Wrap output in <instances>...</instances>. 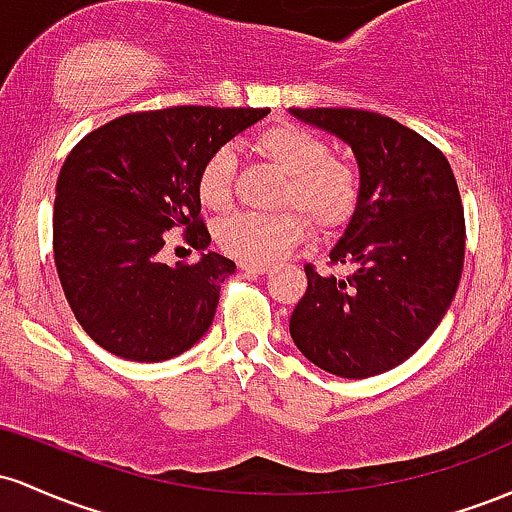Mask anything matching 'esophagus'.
Here are the masks:
<instances>
[{"mask_svg": "<svg viewBox=\"0 0 512 512\" xmlns=\"http://www.w3.org/2000/svg\"><path fill=\"white\" fill-rule=\"evenodd\" d=\"M241 271L251 273V275H266L271 271V266H266V263H249V261H241Z\"/></svg>", "mask_w": 512, "mask_h": 512, "instance_id": "1", "label": "esophagus"}]
</instances>
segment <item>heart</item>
<instances>
[{
	"label": "heart",
	"mask_w": 512,
	"mask_h": 512,
	"mask_svg": "<svg viewBox=\"0 0 512 512\" xmlns=\"http://www.w3.org/2000/svg\"><path fill=\"white\" fill-rule=\"evenodd\" d=\"M258 154L287 176L280 203L302 210L317 229H333L348 220L358 198V174L353 166L331 157V149L314 132L300 125H273L254 137ZM237 157L229 147H217L200 164L195 193L203 208L225 210L232 203V179ZM307 222L300 212L275 215L234 212L217 225V244L225 254L249 263H271L302 239Z\"/></svg>",
	"instance_id": "1"
}]
</instances>
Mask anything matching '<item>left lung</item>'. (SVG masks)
<instances>
[{
    "instance_id": "8db88e82",
    "label": "left lung",
    "mask_w": 512,
    "mask_h": 512,
    "mask_svg": "<svg viewBox=\"0 0 512 512\" xmlns=\"http://www.w3.org/2000/svg\"><path fill=\"white\" fill-rule=\"evenodd\" d=\"M353 149L360 183L331 263L307 273L290 317L304 358L346 380L382 375L438 329L464 266V210L450 162L426 137L358 108H287Z\"/></svg>"
}]
</instances>
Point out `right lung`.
I'll return each instance as SVG.
<instances>
[{"label":"right lung","instance_id":"1","mask_svg":"<svg viewBox=\"0 0 512 512\" xmlns=\"http://www.w3.org/2000/svg\"><path fill=\"white\" fill-rule=\"evenodd\" d=\"M271 108L174 106L128 113L89 132L55 186L53 251L82 329L108 353L162 363L186 353L237 271L210 246L195 193L200 164ZM171 228L201 251L191 267L158 258Z\"/></svg>","mask_w":512,"mask_h":512}]
</instances>
